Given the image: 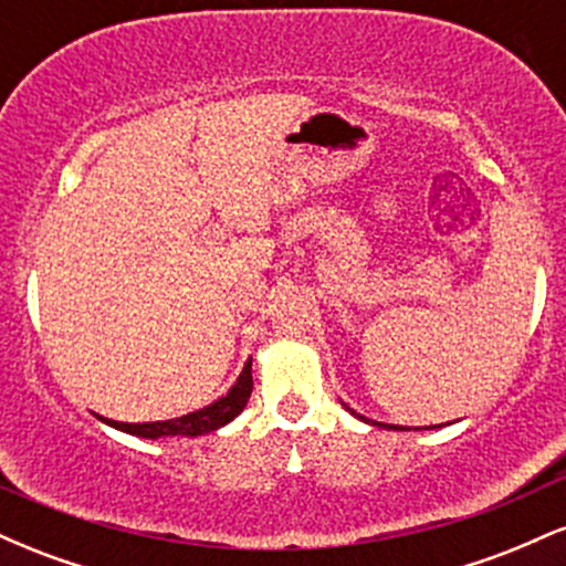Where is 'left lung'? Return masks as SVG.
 Listing matches in <instances>:
<instances>
[{
	"instance_id": "obj_1",
	"label": "left lung",
	"mask_w": 566,
	"mask_h": 566,
	"mask_svg": "<svg viewBox=\"0 0 566 566\" xmlns=\"http://www.w3.org/2000/svg\"><path fill=\"white\" fill-rule=\"evenodd\" d=\"M346 409H348V412H350V415H356V412H354V409H350V407H346ZM356 418H359V420H367V418H365V415H356ZM367 423H373V426H382V423H375V420H367ZM391 428H394V426H391ZM394 431H401V428H394Z\"/></svg>"
}]
</instances>
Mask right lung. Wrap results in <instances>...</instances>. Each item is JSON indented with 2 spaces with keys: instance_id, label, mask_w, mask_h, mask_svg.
Masks as SVG:
<instances>
[{
  "instance_id": "1",
  "label": "right lung",
  "mask_w": 566,
  "mask_h": 566,
  "mask_svg": "<svg viewBox=\"0 0 566 566\" xmlns=\"http://www.w3.org/2000/svg\"><path fill=\"white\" fill-rule=\"evenodd\" d=\"M252 394V361H247L242 375L231 386V391L212 401L210 407L188 412L184 418L175 420H159V423H119V420L101 418L103 423L119 428V431L133 433V437L143 439H161V437H201V433L218 431L220 426L231 423L239 412H242L247 399Z\"/></svg>"
}]
</instances>
